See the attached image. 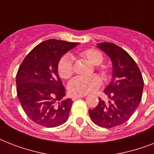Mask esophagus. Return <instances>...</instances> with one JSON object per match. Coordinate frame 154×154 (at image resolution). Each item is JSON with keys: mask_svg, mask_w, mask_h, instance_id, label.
Masks as SVG:
<instances>
[{"mask_svg": "<svg viewBox=\"0 0 154 154\" xmlns=\"http://www.w3.org/2000/svg\"><path fill=\"white\" fill-rule=\"evenodd\" d=\"M84 96H73L72 97V101H75V100H77V99H79V98H82V97H83Z\"/></svg>", "mask_w": 154, "mask_h": 154, "instance_id": "1", "label": "esophagus"}]
</instances>
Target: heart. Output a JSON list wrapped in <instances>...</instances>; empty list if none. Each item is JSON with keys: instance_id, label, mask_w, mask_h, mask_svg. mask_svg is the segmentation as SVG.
I'll use <instances>...</instances> for the list:
<instances>
[{"instance_id": "1", "label": "heart", "mask_w": 154, "mask_h": 154, "mask_svg": "<svg viewBox=\"0 0 154 154\" xmlns=\"http://www.w3.org/2000/svg\"><path fill=\"white\" fill-rule=\"evenodd\" d=\"M82 57L86 59L94 65H99L103 61V55L100 51L95 49H87L80 53ZM58 72L63 79H69L73 74V60L70 54H65L60 58L57 65ZM103 75L106 71L101 69ZM101 79L97 75H93L88 77H77L70 81L68 85V89L72 95L84 96L95 91L100 87Z\"/></svg>"}]
</instances>
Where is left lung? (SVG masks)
<instances>
[{"label":"left lung","instance_id":"obj_1","mask_svg":"<svg viewBox=\"0 0 154 154\" xmlns=\"http://www.w3.org/2000/svg\"><path fill=\"white\" fill-rule=\"evenodd\" d=\"M97 47L112 61V81L104 90L110 101L106 103L99 98L98 105L89 110V116L98 126L112 128L126 122L138 107L143 78L136 62L124 49L109 42L98 43Z\"/></svg>","mask_w":154,"mask_h":154}]
</instances>
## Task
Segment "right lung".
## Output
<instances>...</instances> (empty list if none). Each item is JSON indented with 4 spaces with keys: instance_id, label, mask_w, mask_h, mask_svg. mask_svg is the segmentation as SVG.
<instances>
[{
    "instance_id": "obj_1",
    "label": "right lung",
    "mask_w": 154,
    "mask_h": 154,
    "mask_svg": "<svg viewBox=\"0 0 154 154\" xmlns=\"http://www.w3.org/2000/svg\"><path fill=\"white\" fill-rule=\"evenodd\" d=\"M79 43L51 39L40 43L21 63L16 77L17 93L27 116L45 127H57L69 118L72 99H63L65 89L57 65L64 54Z\"/></svg>"
}]
</instances>
